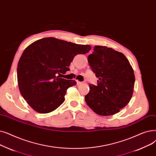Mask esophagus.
Listing matches in <instances>:
<instances>
[{
  "label": "esophagus",
  "instance_id": "1",
  "mask_svg": "<svg viewBox=\"0 0 156 156\" xmlns=\"http://www.w3.org/2000/svg\"><path fill=\"white\" fill-rule=\"evenodd\" d=\"M77 85H80V84H83V82H80V81L77 80Z\"/></svg>",
  "mask_w": 156,
  "mask_h": 156
}]
</instances>
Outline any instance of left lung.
<instances>
[{
	"label": "left lung",
	"instance_id": "obj_1",
	"mask_svg": "<svg viewBox=\"0 0 156 156\" xmlns=\"http://www.w3.org/2000/svg\"><path fill=\"white\" fill-rule=\"evenodd\" d=\"M97 85L90 84L85 101L100 115L115 114L126 106L133 95L134 71L124 54L106 46H96L87 57Z\"/></svg>",
	"mask_w": 156,
	"mask_h": 156
}]
</instances>
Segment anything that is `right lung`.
I'll use <instances>...</instances> for the list:
<instances>
[{
  "mask_svg": "<svg viewBox=\"0 0 156 156\" xmlns=\"http://www.w3.org/2000/svg\"><path fill=\"white\" fill-rule=\"evenodd\" d=\"M90 45L77 44L55 37H46L32 43L24 50L18 64L19 90L28 104L36 112L47 114L65 101L74 80L60 78L70 70L74 56L86 54Z\"/></svg>",
  "mask_w": 156,
  "mask_h": 156,
  "instance_id": "add662e5",
  "label": "right lung"
}]
</instances>
